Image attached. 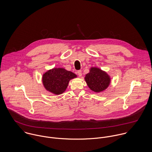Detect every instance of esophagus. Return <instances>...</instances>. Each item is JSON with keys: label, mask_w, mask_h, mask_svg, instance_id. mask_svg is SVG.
<instances>
[{"label": "esophagus", "mask_w": 152, "mask_h": 152, "mask_svg": "<svg viewBox=\"0 0 152 152\" xmlns=\"http://www.w3.org/2000/svg\"><path fill=\"white\" fill-rule=\"evenodd\" d=\"M77 73H78V75H79V77H81L82 76V71H81V70L78 71Z\"/></svg>", "instance_id": "esophagus-1"}]
</instances>
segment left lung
<instances>
[{
    "mask_svg": "<svg viewBox=\"0 0 152 152\" xmlns=\"http://www.w3.org/2000/svg\"><path fill=\"white\" fill-rule=\"evenodd\" d=\"M85 80L88 87L95 92H101L108 87L110 78L108 74L97 67H91L86 75Z\"/></svg>",
    "mask_w": 152,
    "mask_h": 152,
    "instance_id": "obj_1",
    "label": "left lung"
}]
</instances>
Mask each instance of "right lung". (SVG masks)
Returning a JSON list of instances; mask_svg holds the SVG:
<instances>
[{
    "label": "right lung",
    "instance_id": "add662e5",
    "mask_svg": "<svg viewBox=\"0 0 152 152\" xmlns=\"http://www.w3.org/2000/svg\"><path fill=\"white\" fill-rule=\"evenodd\" d=\"M77 77L76 74L63 68H54L44 74L42 82L46 90L60 95L65 92L69 81Z\"/></svg>",
    "mask_w": 152,
    "mask_h": 152
}]
</instances>
